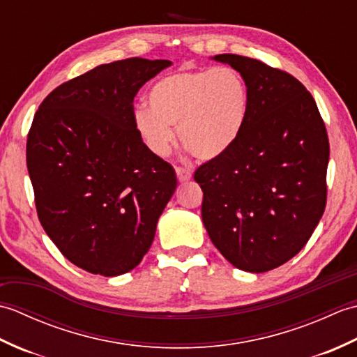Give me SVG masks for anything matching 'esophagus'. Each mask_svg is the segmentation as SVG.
<instances>
[{
  "instance_id": "1",
  "label": "esophagus",
  "mask_w": 357,
  "mask_h": 357,
  "mask_svg": "<svg viewBox=\"0 0 357 357\" xmlns=\"http://www.w3.org/2000/svg\"><path fill=\"white\" fill-rule=\"evenodd\" d=\"M174 172H176L178 181H181V183H184V181H188L192 178V172L185 169V167H174Z\"/></svg>"
}]
</instances>
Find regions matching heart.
Instances as JSON below:
<instances>
[{"instance_id":"obj_1","label":"heart","mask_w":357,"mask_h":357,"mask_svg":"<svg viewBox=\"0 0 357 357\" xmlns=\"http://www.w3.org/2000/svg\"><path fill=\"white\" fill-rule=\"evenodd\" d=\"M149 107L135 110V127L151 153L167 156L178 126L183 146L208 161L241 138L248 116V89L231 67L165 75L149 92Z\"/></svg>"}]
</instances>
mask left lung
<instances>
[{"label": "left lung", "mask_w": 357, "mask_h": 357, "mask_svg": "<svg viewBox=\"0 0 357 357\" xmlns=\"http://www.w3.org/2000/svg\"><path fill=\"white\" fill-rule=\"evenodd\" d=\"M215 59L244 78L248 116L238 142L195 172L204 192L202 222L227 261L264 273L298 255L324 215L327 128L293 75L231 53Z\"/></svg>", "instance_id": "1"}]
</instances>
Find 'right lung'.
<instances>
[{
	"label": "right lung",
	"instance_id": "add662e5",
	"mask_svg": "<svg viewBox=\"0 0 357 357\" xmlns=\"http://www.w3.org/2000/svg\"><path fill=\"white\" fill-rule=\"evenodd\" d=\"M172 63L98 66L44 98L26 158L38 219L67 259L93 275L133 270L176 188L173 167L135 127L133 98Z\"/></svg>",
	"mask_w": 357,
	"mask_h": 357
}]
</instances>
